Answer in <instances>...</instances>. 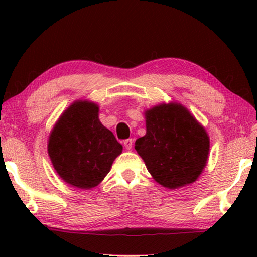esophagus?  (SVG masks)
Segmentation results:
<instances>
[{
	"label": "esophagus",
	"mask_w": 257,
	"mask_h": 257,
	"mask_svg": "<svg viewBox=\"0 0 257 257\" xmlns=\"http://www.w3.org/2000/svg\"><path fill=\"white\" fill-rule=\"evenodd\" d=\"M133 144H134V141H133L132 138L125 139V141L123 142V145H124V147H125V149H127V150H132Z\"/></svg>",
	"instance_id": "esophagus-1"
}]
</instances>
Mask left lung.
Here are the masks:
<instances>
[{
  "label": "left lung",
  "mask_w": 257,
  "mask_h": 257,
  "mask_svg": "<svg viewBox=\"0 0 257 257\" xmlns=\"http://www.w3.org/2000/svg\"><path fill=\"white\" fill-rule=\"evenodd\" d=\"M146 135L135 143L156 182L176 189L194 182L205 168L210 138L185 106L161 104L145 112Z\"/></svg>",
  "instance_id": "left-lung-1"
}]
</instances>
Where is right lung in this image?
<instances>
[{
    "label": "right lung",
    "instance_id": "right-lung-1",
    "mask_svg": "<svg viewBox=\"0 0 257 257\" xmlns=\"http://www.w3.org/2000/svg\"><path fill=\"white\" fill-rule=\"evenodd\" d=\"M58 175L72 187L90 189L111 170L122 145L98 119V105L76 101L60 116L47 145Z\"/></svg>",
    "mask_w": 257,
    "mask_h": 257
}]
</instances>
